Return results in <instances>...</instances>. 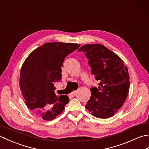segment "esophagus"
<instances>
[{
    "label": "esophagus",
    "instance_id": "1",
    "mask_svg": "<svg viewBox=\"0 0 149 149\" xmlns=\"http://www.w3.org/2000/svg\"><path fill=\"white\" fill-rule=\"evenodd\" d=\"M75 93H76V91H72V93H70L69 95L72 97H74L75 95Z\"/></svg>",
    "mask_w": 149,
    "mask_h": 149
}]
</instances>
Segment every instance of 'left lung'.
Instances as JSON below:
<instances>
[{
    "label": "left lung",
    "mask_w": 149,
    "mask_h": 149,
    "mask_svg": "<svg viewBox=\"0 0 149 149\" xmlns=\"http://www.w3.org/2000/svg\"><path fill=\"white\" fill-rule=\"evenodd\" d=\"M89 59L91 74L99 86L90 89L86 108L93 116L108 118L118 112L126 100L130 87L128 69L123 60L102 44H86L79 49Z\"/></svg>",
    "instance_id": "obj_1"
}]
</instances>
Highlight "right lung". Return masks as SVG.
Masks as SVG:
<instances>
[{
  "label": "right lung",
  "mask_w": 149,
  "mask_h": 149,
  "mask_svg": "<svg viewBox=\"0 0 149 149\" xmlns=\"http://www.w3.org/2000/svg\"><path fill=\"white\" fill-rule=\"evenodd\" d=\"M74 43H44L27 56L22 66L20 88L28 108L43 120H52L68 102L67 95L56 96L54 83L61 79V66L66 56L80 47Z\"/></svg>",
  "instance_id": "obj_1"
}]
</instances>
